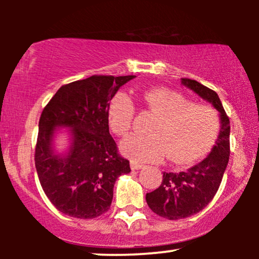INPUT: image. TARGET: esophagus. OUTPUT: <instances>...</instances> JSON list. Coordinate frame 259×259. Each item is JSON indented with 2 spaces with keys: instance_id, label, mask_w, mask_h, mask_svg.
<instances>
[{
  "instance_id": "esophagus-1",
  "label": "esophagus",
  "mask_w": 259,
  "mask_h": 259,
  "mask_svg": "<svg viewBox=\"0 0 259 259\" xmlns=\"http://www.w3.org/2000/svg\"><path fill=\"white\" fill-rule=\"evenodd\" d=\"M144 167H145L144 164L135 162V160H132V162H130V168H132L133 170H139V169H142Z\"/></svg>"
}]
</instances>
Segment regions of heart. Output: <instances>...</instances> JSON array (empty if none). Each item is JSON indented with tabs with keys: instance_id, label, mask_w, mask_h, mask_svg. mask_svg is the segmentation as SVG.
<instances>
[{
	"instance_id": "obj_1",
	"label": "heart",
	"mask_w": 259,
	"mask_h": 259,
	"mask_svg": "<svg viewBox=\"0 0 259 259\" xmlns=\"http://www.w3.org/2000/svg\"><path fill=\"white\" fill-rule=\"evenodd\" d=\"M156 120L150 135H130L120 142L124 156L135 162H160L168 157L175 164H187L203 157L214 144L219 132L218 114L210 106L194 105L185 96L165 88L142 95ZM135 105L125 92L112 100L108 123L115 135L124 136L132 127Z\"/></svg>"
}]
</instances>
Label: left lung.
Instances as JSON below:
<instances>
[{
  "instance_id": "left-lung-1",
  "label": "left lung",
  "mask_w": 259,
  "mask_h": 259,
  "mask_svg": "<svg viewBox=\"0 0 259 259\" xmlns=\"http://www.w3.org/2000/svg\"><path fill=\"white\" fill-rule=\"evenodd\" d=\"M181 84L209 102L221 118V130L208 156L194 167L179 173H163L158 189L146 194L148 207L169 221L187 218L201 212L213 200L221 185L230 154V121L215 91L196 80L181 79Z\"/></svg>"
}]
</instances>
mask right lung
<instances>
[{"instance_id": "add662e5", "label": "right lung", "mask_w": 259, "mask_h": 259, "mask_svg": "<svg viewBox=\"0 0 259 259\" xmlns=\"http://www.w3.org/2000/svg\"><path fill=\"white\" fill-rule=\"evenodd\" d=\"M135 75H92L63 85L38 121L35 167L41 186L59 212L80 219L100 217L111 207L113 187L130 173L109 134L108 109L117 91ZM59 128H68V146L55 147Z\"/></svg>"}]
</instances>
